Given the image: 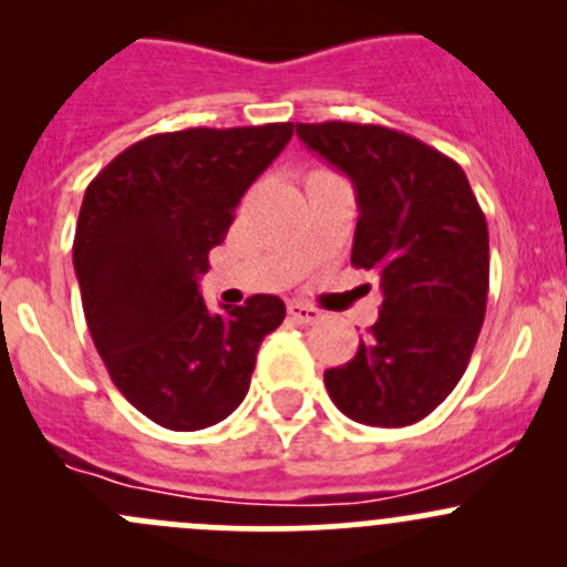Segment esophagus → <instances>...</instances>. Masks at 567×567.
I'll use <instances>...</instances> for the list:
<instances>
[{"label": "esophagus", "mask_w": 567, "mask_h": 567, "mask_svg": "<svg viewBox=\"0 0 567 567\" xmlns=\"http://www.w3.org/2000/svg\"><path fill=\"white\" fill-rule=\"evenodd\" d=\"M288 316H290V320H296V323L312 326V323H318L320 318H323V312L316 310L312 305H305V301H290Z\"/></svg>", "instance_id": "obj_1"}]
</instances>
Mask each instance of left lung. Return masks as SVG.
<instances>
[{
	"instance_id": "1",
	"label": "left lung",
	"mask_w": 567,
	"mask_h": 567,
	"mask_svg": "<svg viewBox=\"0 0 567 567\" xmlns=\"http://www.w3.org/2000/svg\"><path fill=\"white\" fill-rule=\"evenodd\" d=\"M310 151L351 177V262L381 277L384 301L357 357L323 373L353 422L403 427L461 381L488 301V225L466 173L425 142L329 120L296 123Z\"/></svg>"
}]
</instances>
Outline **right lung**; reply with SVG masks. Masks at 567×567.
Returning <instances> with one entry per match:
<instances>
[{"instance_id":"obj_1","label":"right lung","mask_w":567,"mask_h":567,"mask_svg":"<svg viewBox=\"0 0 567 567\" xmlns=\"http://www.w3.org/2000/svg\"><path fill=\"white\" fill-rule=\"evenodd\" d=\"M290 136L293 123L153 134L84 192L73 268L87 329L114 386L156 425L203 431L230 416L262 337L285 320L266 293L210 316L197 279Z\"/></svg>"}]
</instances>
